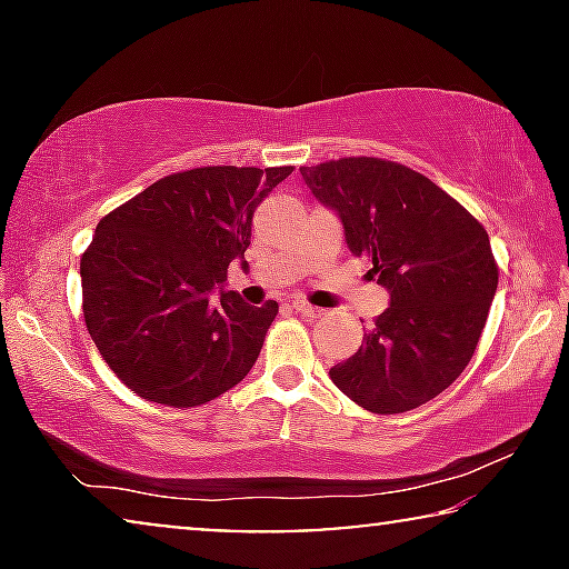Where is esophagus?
Returning a JSON list of instances; mask_svg holds the SVG:
<instances>
[{"mask_svg":"<svg viewBox=\"0 0 569 569\" xmlns=\"http://www.w3.org/2000/svg\"><path fill=\"white\" fill-rule=\"evenodd\" d=\"M292 310H295V313H302V316H308V318H318V316H321V310L313 308V306H310V302H306V300H292Z\"/></svg>","mask_w":569,"mask_h":569,"instance_id":"34e87169","label":"esophagus"}]
</instances>
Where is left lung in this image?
<instances>
[{"instance_id":"8db88e82","label":"left lung","mask_w":569,"mask_h":569,"mask_svg":"<svg viewBox=\"0 0 569 569\" xmlns=\"http://www.w3.org/2000/svg\"><path fill=\"white\" fill-rule=\"evenodd\" d=\"M300 173L391 292L362 347L329 370L333 386L376 415L422 407L461 376L485 331L497 290L485 224L401 162L339 158Z\"/></svg>"}]
</instances>
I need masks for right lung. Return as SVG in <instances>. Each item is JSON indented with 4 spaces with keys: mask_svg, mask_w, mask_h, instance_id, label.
I'll return each instance as SVG.
<instances>
[{
    "mask_svg": "<svg viewBox=\"0 0 569 569\" xmlns=\"http://www.w3.org/2000/svg\"><path fill=\"white\" fill-rule=\"evenodd\" d=\"M290 173L183 170L98 222L80 261L84 326L137 396L201 407L251 372L279 306H248L224 279L251 246L256 207Z\"/></svg>",
    "mask_w": 569,
    "mask_h": 569,
    "instance_id": "right-lung-1",
    "label": "right lung"
}]
</instances>
